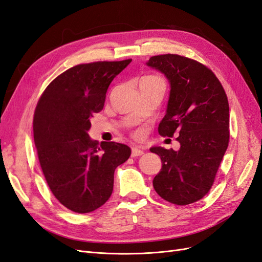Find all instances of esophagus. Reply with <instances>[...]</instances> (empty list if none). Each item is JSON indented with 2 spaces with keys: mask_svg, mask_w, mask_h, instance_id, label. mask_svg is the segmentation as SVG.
Masks as SVG:
<instances>
[{
  "mask_svg": "<svg viewBox=\"0 0 262 262\" xmlns=\"http://www.w3.org/2000/svg\"><path fill=\"white\" fill-rule=\"evenodd\" d=\"M143 154H144L143 149H141L139 146H133V147H132V152H131V156H132V157L141 156V155H143Z\"/></svg>",
  "mask_w": 262,
  "mask_h": 262,
  "instance_id": "obj_1",
  "label": "esophagus"
}]
</instances>
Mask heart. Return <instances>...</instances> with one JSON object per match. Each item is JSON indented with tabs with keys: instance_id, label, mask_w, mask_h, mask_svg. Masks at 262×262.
Listing matches in <instances>:
<instances>
[{
	"instance_id": "b5f03b06",
	"label": "heart",
	"mask_w": 262,
	"mask_h": 262,
	"mask_svg": "<svg viewBox=\"0 0 262 262\" xmlns=\"http://www.w3.org/2000/svg\"><path fill=\"white\" fill-rule=\"evenodd\" d=\"M146 78H157V76H145L142 80H146ZM142 134H143V131H139V136H142Z\"/></svg>"
}]
</instances>
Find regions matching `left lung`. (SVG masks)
I'll return each mask as SVG.
<instances>
[{
	"mask_svg": "<svg viewBox=\"0 0 262 262\" xmlns=\"http://www.w3.org/2000/svg\"><path fill=\"white\" fill-rule=\"evenodd\" d=\"M146 66L168 80L167 109L158 133L178 134V150L150 147L162 160L153 187L164 200L193 203L209 192L229 140V107L223 86L210 69L178 54L149 58Z\"/></svg>",
	"mask_w": 262,
	"mask_h": 262,
	"instance_id": "left-lung-1",
	"label": "left lung"
}]
</instances>
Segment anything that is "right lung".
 Masks as SVG:
<instances>
[{
  "mask_svg": "<svg viewBox=\"0 0 262 262\" xmlns=\"http://www.w3.org/2000/svg\"><path fill=\"white\" fill-rule=\"evenodd\" d=\"M132 60L93 62L67 70L49 84L34 115L39 163L53 195L76 213H90L113 193L114 173L131 155L128 145L89 136L114 78Z\"/></svg>",
  "mask_w": 262,
  "mask_h": 262,
  "instance_id": "1",
  "label": "right lung"
}]
</instances>
